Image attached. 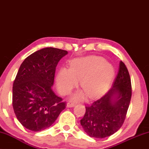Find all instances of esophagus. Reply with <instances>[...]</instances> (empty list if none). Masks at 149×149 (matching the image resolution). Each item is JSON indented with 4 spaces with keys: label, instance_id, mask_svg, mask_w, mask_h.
Instances as JSON below:
<instances>
[{
    "label": "esophagus",
    "instance_id": "1",
    "mask_svg": "<svg viewBox=\"0 0 149 149\" xmlns=\"http://www.w3.org/2000/svg\"><path fill=\"white\" fill-rule=\"evenodd\" d=\"M75 103H74V102H69L68 104H67L66 107L68 108H70V107H74L75 105Z\"/></svg>",
    "mask_w": 149,
    "mask_h": 149
}]
</instances>
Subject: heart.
Here are the masks:
<instances>
[{
  "instance_id": "1",
  "label": "heart",
  "mask_w": 149,
  "mask_h": 149,
  "mask_svg": "<svg viewBox=\"0 0 149 149\" xmlns=\"http://www.w3.org/2000/svg\"><path fill=\"white\" fill-rule=\"evenodd\" d=\"M113 74V67L102 57L88 56L72 60L70 69H61L56 76V84L58 92L67 95L77 86L79 79L82 90L74 93L72 99L81 100L86 95L94 98L103 93Z\"/></svg>"
}]
</instances>
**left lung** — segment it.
<instances>
[{"instance_id":"8db88e82","label":"left lung","mask_w":149,"mask_h":149,"mask_svg":"<svg viewBox=\"0 0 149 149\" xmlns=\"http://www.w3.org/2000/svg\"><path fill=\"white\" fill-rule=\"evenodd\" d=\"M131 96L130 77L126 66L120 61L111 88L91 106L86 107L85 115L80 120L85 132L96 138L116 133L124 122Z\"/></svg>"}]
</instances>
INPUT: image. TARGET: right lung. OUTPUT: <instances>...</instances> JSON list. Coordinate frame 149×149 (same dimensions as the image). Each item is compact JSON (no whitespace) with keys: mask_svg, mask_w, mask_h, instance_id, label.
Wrapping results in <instances>:
<instances>
[{"mask_svg":"<svg viewBox=\"0 0 149 149\" xmlns=\"http://www.w3.org/2000/svg\"><path fill=\"white\" fill-rule=\"evenodd\" d=\"M68 54L47 47L28 56L19 69L13 86V107L23 126L33 132L48 128L65 108L52 86L56 67Z\"/></svg>","mask_w":149,"mask_h":149,"instance_id":"1","label":"right lung"}]
</instances>
